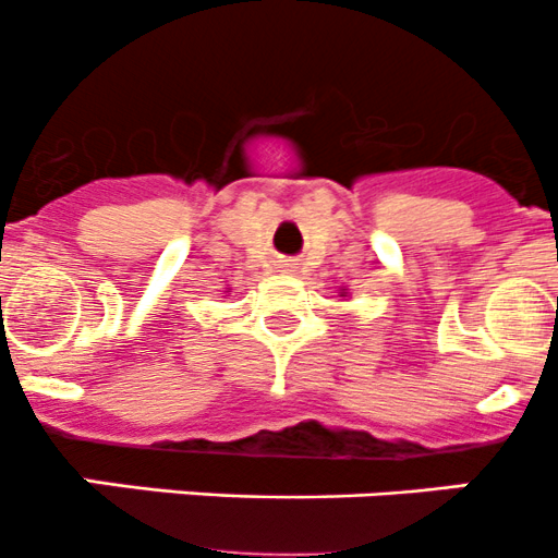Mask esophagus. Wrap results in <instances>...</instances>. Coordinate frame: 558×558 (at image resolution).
<instances>
[{
	"label": "esophagus",
	"mask_w": 558,
	"mask_h": 558,
	"mask_svg": "<svg viewBox=\"0 0 558 558\" xmlns=\"http://www.w3.org/2000/svg\"><path fill=\"white\" fill-rule=\"evenodd\" d=\"M278 267H280V272H296L294 264H289V262H286V264H278Z\"/></svg>",
	"instance_id": "esophagus-1"
}]
</instances>
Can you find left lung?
<instances>
[{
    "mask_svg": "<svg viewBox=\"0 0 558 558\" xmlns=\"http://www.w3.org/2000/svg\"><path fill=\"white\" fill-rule=\"evenodd\" d=\"M340 296H348V289H340Z\"/></svg>",
    "mask_w": 558,
    "mask_h": 558,
    "instance_id": "obj_1",
    "label": "left lung"
}]
</instances>
